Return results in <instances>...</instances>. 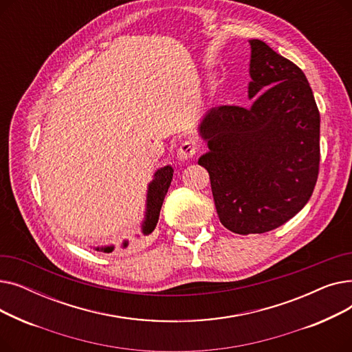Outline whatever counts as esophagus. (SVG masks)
Wrapping results in <instances>:
<instances>
[{
    "label": "esophagus",
    "mask_w": 352,
    "mask_h": 352,
    "mask_svg": "<svg viewBox=\"0 0 352 352\" xmlns=\"http://www.w3.org/2000/svg\"><path fill=\"white\" fill-rule=\"evenodd\" d=\"M195 153H197V144L194 141L188 140V141H184L179 145L178 151H177V157L179 161H188L195 155Z\"/></svg>",
    "instance_id": "esophagus-1"
}]
</instances>
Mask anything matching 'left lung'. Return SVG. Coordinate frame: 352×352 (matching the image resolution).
I'll return each mask as SVG.
<instances>
[{"label":"left lung","mask_w":352,"mask_h":352,"mask_svg":"<svg viewBox=\"0 0 352 352\" xmlns=\"http://www.w3.org/2000/svg\"><path fill=\"white\" fill-rule=\"evenodd\" d=\"M248 98L215 107L198 134L221 224L235 234L278 228L308 202L318 178L320 113L305 74L264 41L250 40Z\"/></svg>","instance_id":"obj_1"}]
</instances>
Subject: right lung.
<instances>
[{"instance_id": "add662e5", "label": "right lung", "mask_w": 352, "mask_h": 352, "mask_svg": "<svg viewBox=\"0 0 352 352\" xmlns=\"http://www.w3.org/2000/svg\"><path fill=\"white\" fill-rule=\"evenodd\" d=\"M173 173H174V168L170 164L164 165L154 173L153 179L148 182L145 211H144V218L141 223V234L142 235H150L157 227L162 202H164L166 192H168L170 184L173 179ZM137 236H140V235L137 234ZM128 245H129V241L128 239H124L121 244V248H126ZM114 248H116L114 244L94 247L96 251H101V252H113Z\"/></svg>"}]
</instances>
